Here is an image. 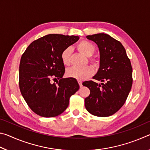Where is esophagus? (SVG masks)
Here are the masks:
<instances>
[{"label":"esophagus","instance_id":"34e87169","mask_svg":"<svg viewBox=\"0 0 150 150\" xmlns=\"http://www.w3.org/2000/svg\"><path fill=\"white\" fill-rule=\"evenodd\" d=\"M78 83H79V86H80V87H83V85H82V82H81V81H78Z\"/></svg>","mask_w":150,"mask_h":150}]
</instances>
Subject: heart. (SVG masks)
<instances>
[{"label":"heart","mask_w":150,"mask_h":150,"mask_svg":"<svg viewBox=\"0 0 150 150\" xmlns=\"http://www.w3.org/2000/svg\"><path fill=\"white\" fill-rule=\"evenodd\" d=\"M77 50L82 53L85 56L90 57L95 51V47L91 42L87 40H82L79 42L77 45ZM71 54V50L70 47H67L62 51L61 54V59L65 65L70 64V57ZM90 62L95 68H97L98 66V60L95 57H91ZM94 73V69L91 66H87L83 68H78L72 67L68 69L66 71V75L68 77L73 78L77 80L87 79Z\"/></svg>","instance_id":"1"}]
</instances>
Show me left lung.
<instances>
[{
  "instance_id": "obj_1",
  "label": "left lung",
  "mask_w": 150,
  "mask_h": 150,
  "mask_svg": "<svg viewBox=\"0 0 150 150\" xmlns=\"http://www.w3.org/2000/svg\"><path fill=\"white\" fill-rule=\"evenodd\" d=\"M97 44L100 52V67L95 80L83 83L90 95L85 99L88 112L99 117L114 115L124 105L132 85V67L122 44L106 34L87 35Z\"/></svg>"
}]
</instances>
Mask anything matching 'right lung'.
<instances>
[{
	"mask_svg": "<svg viewBox=\"0 0 150 150\" xmlns=\"http://www.w3.org/2000/svg\"><path fill=\"white\" fill-rule=\"evenodd\" d=\"M79 40L75 35L48 34L32 42L19 66V87L27 105L36 115L55 117L65 110L71 96L79 88L77 80L62 78V51ZM59 79L56 83L52 80Z\"/></svg>",
	"mask_w": 150,
	"mask_h": 150,
	"instance_id": "obj_1",
	"label": "right lung"
}]
</instances>
